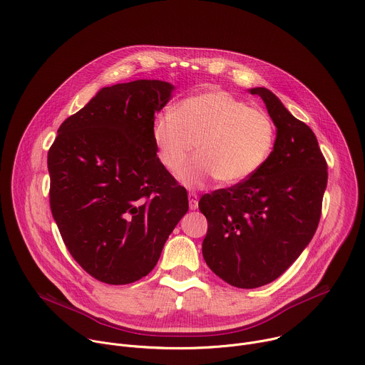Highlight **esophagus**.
Here are the masks:
<instances>
[{
  "label": "esophagus",
  "mask_w": 365,
  "mask_h": 365,
  "mask_svg": "<svg viewBox=\"0 0 365 365\" xmlns=\"http://www.w3.org/2000/svg\"><path fill=\"white\" fill-rule=\"evenodd\" d=\"M197 202H199V197L195 192H189V207L192 211L197 210Z\"/></svg>",
  "instance_id": "34e87169"
}]
</instances>
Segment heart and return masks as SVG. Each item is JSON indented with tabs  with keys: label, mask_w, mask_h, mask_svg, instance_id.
<instances>
[{
	"label": "heart",
	"mask_w": 365,
	"mask_h": 365,
	"mask_svg": "<svg viewBox=\"0 0 365 365\" xmlns=\"http://www.w3.org/2000/svg\"><path fill=\"white\" fill-rule=\"evenodd\" d=\"M159 158L179 175L196 148L197 158L183 175L187 186L215 178L222 185L240 183L264 166L273 150L276 128L270 115L225 91H207L166 110L153 123Z\"/></svg>",
	"instance_id": "b5f03b06"
}]
</instances>
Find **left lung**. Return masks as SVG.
Masks as SVG:
<instances>
[{"mask_svg": "<svg viewBox=\"0 0 365 365\" xmlns=\"http://www.w3.org/2000/svg\"><path fill=\"white\" fill-rule=\"evenodd\" d=\"M250 92L264 101L277 128L273 151L251 178L199 200L207 220L205 262L240 289L272 283L294 263L315 235L328 182V165L314 131L272 91Z\"/></svg>", "mask_w": 365, "mask_h": 365, "instance_id": "left-lung-1", "label": "left lung"}]
</instances>
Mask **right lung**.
Listing matches in <instances>:
<instances>
[{"label": "right lung", "instance_id": "right-lung-1", "mask_svg": "<svg viewBox=\"0 0 365 365\" xmlns=\"http://www.w3.org/2000/svg\"><path fill=\"white\" fill-rule=\"evenodd\" d=\"M173 89L148 79L102 88L48 150L51 214L76 263L102 283L147 276L189 210L153 138Z\"/></svg>", "mask_w": 365, "mask_h": 365}]
</instances>
